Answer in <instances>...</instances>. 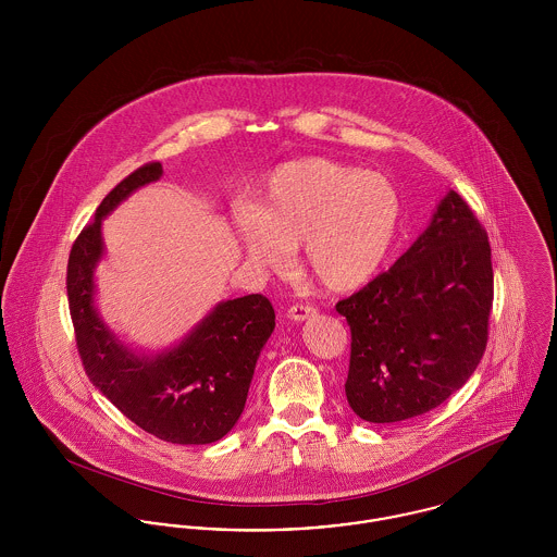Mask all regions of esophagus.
I'll list each match as a JSON object with an SVG mask.
<instances>
[{"label":"esophagus","instance_id":"34e87169","mask_svg":"<svg viewBox=\"0 0 557 557\" xmlns=\"http://www.w3.org/2000/svg\"><path fill=\"white\" fill-rule=\"evenodd\" d=\"M315 313H318V309L313 305H305V302H297V305H293L288 309V318L295 320V322H302V320H307V318H311Z\"/></svg>","mask_w":557,"mask_h":557}]
</instances>
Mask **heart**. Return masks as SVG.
<instances>
[{
    "label": "heart",
    "instance_id": "heart-1",
    "mask_svg": "<svg viewBox=\"0 0 557 557\" xmlns=\"http://www.w3.org/2000/svg\"><path fill=\"white\" fill-rule=\"evenodd\" d=\"M400 212V195L382 173L307 157L264 177L255 206L235 218V235L264 269H282L299 246L300 267L318 284L347 293L384 267Z\"/></svg>",
    "mask_w": 557,
    "mask_h": 557
}]
</instances>
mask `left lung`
<instances>
[{"label":"left lung","instance_id":"8db88e82","mask_svg":"<svg viewBox=\"0 0 557 557\" xmlns=\"http://www.w3.org/2000/svg\"><path fill=\"white\" fill-rule=\"evenodd\" d=\"M492 300L487 233L449 190L418 242L337 302L351 333L345 396L354 413L392 424L445 403L483 358Z\"/></svg>","mask_w":557,"mask_h":557}]
</instances>
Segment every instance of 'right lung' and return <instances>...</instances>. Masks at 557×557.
Segmentation results:
<instances>
[{"instance_id":"right-lung-1","label":"right lung","mask_w":557,"mask_h":557,"mask_svg":"<svg viewBox=\"0 0 557 557\" xmlns=\"http://www.w3.org/2000/svg\"><path fill=\"white\" fill-rule=\"evenodd\" d=\"M161 173L157 161L128 173L76 237L67 260L70 315L88 380L125 418L161 441L206 445L239 420L275 311L262 295L220 302L184 342L157 358L135 356L103 326L92 307V271L103 255L101 220Z\"/></svg>"}]
</instances>
